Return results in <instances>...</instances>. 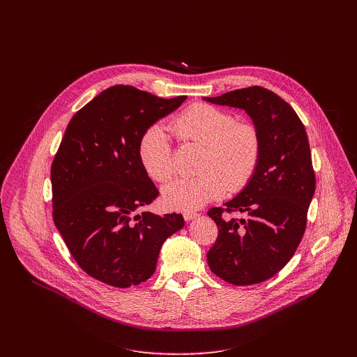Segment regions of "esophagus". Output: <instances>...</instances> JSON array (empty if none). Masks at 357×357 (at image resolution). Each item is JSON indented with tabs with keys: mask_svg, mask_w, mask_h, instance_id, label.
Returning a JSON list of instances; mask_svg holds the SVG:
<instances>
[{
	"mask_svg": "<svg viewBox=\"0 0 357 357\" xmlns=\"http://www.w3.org/2000/svg\"><path fill=\"white\" fill-rule=\"evenodd\" d=\"M197 216H199V213H196V212H193V211H185V212H183L185 220H192V219H195V218H197Z\"/></svg>",
	"mask_w": 357,
	"mask_h": 357,
	"instance_id": "34e87169",
	"label": "esophagus"
}]
</instances>
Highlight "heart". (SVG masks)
<instances>
[{
	"mask_svg": "<svg viewBox=\"0 0 357 357\" xmlns=\"http://www.w3.org/2000/svg\"><path fill=\"white\" fill-rule=\"evenodd\" d=\"M169 132L182 144H199L205 151L193 178H181L165 188L167 205L178 211H193L222 197L227 188L243 189L256 172L261 157L259 128L211 105H193L172 117ZM142 168L158 183L169 182L176 174L174 146L167 130L148 127L138 144Z\"/></svg>",
	"mask_w": 357,
	"mask_h": 357,
	"instance_id": "b5f03b06",
	"label": "heart"
}]
</instances>
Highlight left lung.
Wrapping results in <instances>:
<instances>
[{"instance_id":"1","label":"left lung","mask_w":357,"mask_h":357,"mask_svg":"<svg viewBox=\"0 0 357 357\" xmlns=\"http://www.w3.org/2000/svg\"><path fill=\"white\" fill-rule=\"evenodd\" d=\"M205 100L245 110L261 137L260 162L247 186L208 212L219 229L208 252L212 273L238 287L259 284L285 267L307 229L317 183L308 135L294 109L266 87ZM234 213L242 219L231 218Z\"/></svg>"}]
</instances>
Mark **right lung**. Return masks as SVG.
Masks as SVG:
<instances>
[{"label":"right lung","mask_w":357,"mask_h":357,"mask_svg":"<svg viewBox=\"0 0 357 357\" xmlns=\"http://www.w3.org/2000/svg\"><path fill=\"white\" fill-rule=\"evenodd\" d=\"M186 96L161 98L132 86L106 89L69 121L50 168L52 216L72 257L117 288L146 281L182 215L144 212L160 195L138 155L142 132Z\"/></svg>","instance_id":"1"}]
</instances>
